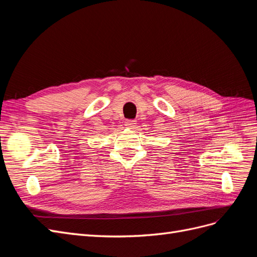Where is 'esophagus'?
<instances>
[{
	"label": "esophagus",
	"instance_id": "1",
	"mask_svg": "<svg viewBox=\"0 0 257 257\" xmlns=\"http://www.w3.org/2000/svg\"><path fill=\"white\" fill-rule=\"evenodd\" d=\"M136 125V121L135 120H126L125 121V126L128 128H134Z\"/></svg>",
	"mask_w": 257,
	"mask_h": 257
}]
</instances>
